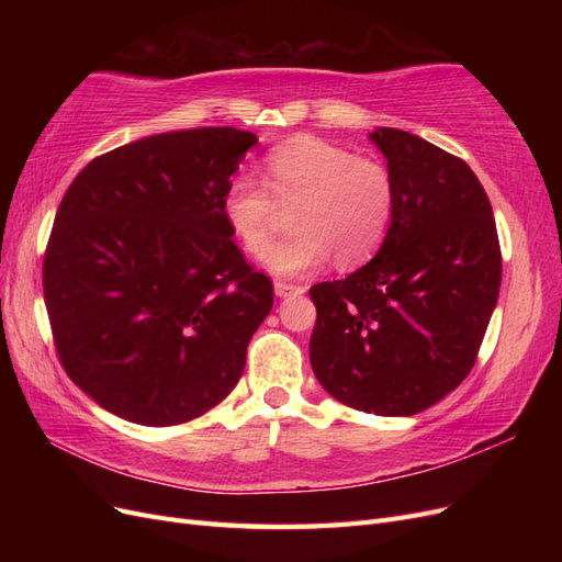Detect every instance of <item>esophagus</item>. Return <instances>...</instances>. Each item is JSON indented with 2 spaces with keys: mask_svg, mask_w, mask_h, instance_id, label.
Listing matches in <instances>:
<instances>
[{
  "mask_svg": "<svg viewBox=\"0 0 562 562\" xmlns=\"http://www.w3.org/2000/svg\"><path fill=\"white\" fill-rule=\"evenodd\" d=\"M274 291L279 297H291V295H302L304 288L302 285H293V283H285V281H277L274 283Z\"/></svg>",
  "mask_w": 562,
  "mask_h": 562,
  "instance_id": "1",
  "label": "esophagus"
}]
</instances>
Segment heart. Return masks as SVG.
I'll return each mask as SVG.
<instances>
[{"instance_id": "b5f03b06", "label": "heart", "mask_w": 562, "mask_h": 562, "mask_svg": "<svg viewBox=\"0 0 562 562\" xmlns=\"http://www.w3.org/2000/svg\"><path fill=\"white\" fill-rule=\"evenodd\" d=\"M265 180L279 201H297L293 236L265 252L277 277H302L335 255L339 267L361 265L384 244L396 211V190L386 166L356 157L351 149L321 138L288 140L269 151ZM220 213L248 252L260 255L271 236V196L262 182L234 176Z\"/></svg>"}]
</instances>
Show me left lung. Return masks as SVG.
<instances>
[{"label":"left lung","mask_w":562,"mask_h":562,"mask_svg":"<svg viewBox=\"0 0 562 562\" xmlns=\"http://www.w3.org/2000/svg\"><path fill=\"white\" fill-rule=\"evenodd\" d=\"M370 140L394 180V223L368 265L310 288V359L339 403L407 417L471 372L499 297L502 252L467 161L398 128H375Z\"/></svg>","instance_id":"8db88e82"}]
</instances>
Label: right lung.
<instances>
[{
  "mask_svg": "<svg viewBox=\"0 0 562 562\" xmlns=\"http://www.w3.org/2000/svg\"><path fill=\"white\" fill-rule=\"evenodd\" d=\"M258 143L206 126L95 157L67 187L44 255L58 359L108 413L173 427L229 396L274 285L220 213Z\"/></svg>",
  "mask_w": 562,
  "mask_h": 562,
  "instance_id": "add662e5",
  "label": "right lung"
}]
</instances>
